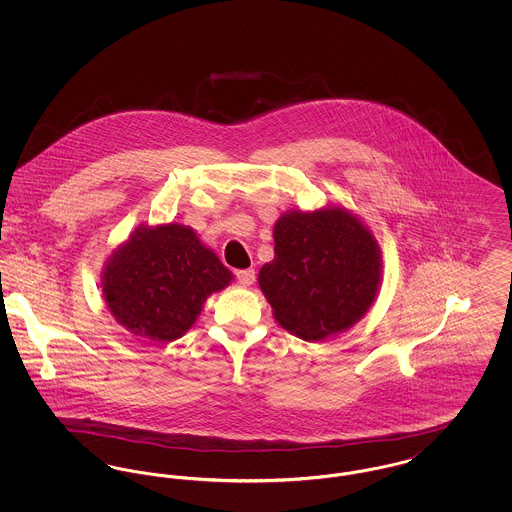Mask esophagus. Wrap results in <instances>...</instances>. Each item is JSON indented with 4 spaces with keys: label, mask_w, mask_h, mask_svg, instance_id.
Here are the masks:
<instances>
[{
    "label": "esophagus",
    "mask_w": 512,
    "mask_h": 512,
    "mask_svg": "<svg viewBox=\"0 0 512 512\" xmlns=\"http://www.w3.org/2000/svg\"><path fill=\"white\" fill-rule=\"evenodd\" d=\"M236 276H238V282L242 284V286H251L253 282H255V270L253 268H244V270H238L236 272Z\"/></svg>",
    "instance_id": "1"
}]
</instances>
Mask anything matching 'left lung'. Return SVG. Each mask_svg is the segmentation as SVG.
<instances>
[{"label": "left lung", "instance_id": "8db88e82", "mask_svg": "<svg viewBox=\"0 0 512 512\" xmlns=\"http://www.w3.org/2000/svg\"><path fill=\"white\" fill-rule=\"evenodd\" d=\"M272 236L274 259L257 280L284 330L322 341L365 317L380 292L382 249L363 219L343 205L292 209Z\"/></svg>", "mask_w": 512, "mask_h": 512}]
</instances>
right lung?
Here are the masks:
<instances>
[{
  "label": "right lung",
  "instance_id": "add662e5",
  "mask_svg": "<svg viewBox=\"0 0 512 512\" xmlns=\"http://www.w3.org/2000/svg\"><path fill=\"white\" fill-rule=\"evenodd\" d=\"M232 280L192 226L140 224L105 259L101 293L111 317L130 334L171 343L194 326L207 297Z\"/></svg>",
  "mask_w": 512,
  "mask_h": 512
}]
</instances>
